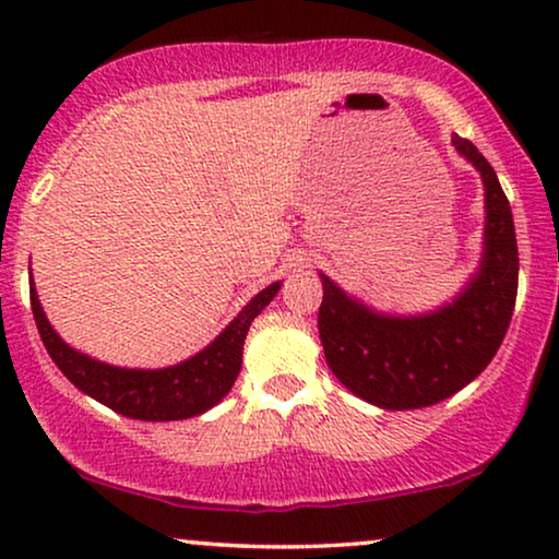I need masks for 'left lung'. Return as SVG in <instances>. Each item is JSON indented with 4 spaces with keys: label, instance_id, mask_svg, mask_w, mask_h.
I'll use <instances>...</instances> for the list:
<instances>
[{
    "label": "left lung",
    "instance_id": "obj_1",
    "mask_svg": "<svg viewBox=\"0 0 559 559\" xmlns=\"http://www.w3.org/2000/svg\"><path fill=\"white\" fill-rule=\"evenodd\" d=\"M486 188L484 257L463 293L425 316H384L323 280L318 331L325 361L348 392L381 409H419L471 384L509 331L519 285L514 218L499 178L476 144L453 134Z\"/></svg>",
    "mask_w": 559,
    "mask_h": 559
}]
</instances>
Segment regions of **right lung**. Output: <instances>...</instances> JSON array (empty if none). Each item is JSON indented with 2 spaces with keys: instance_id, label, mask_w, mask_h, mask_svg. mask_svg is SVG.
<instances>
[{
  "instance_id": "add662e5",
  "label": "right lung",
  "mask_w": 559,
  "mask_h": 559,
  "mask_svg": "<svg viewBox=\"0 0 559 559\" xmlns=\"http://www.w3.org/2000/svg\"><path fill=\"white\" fill-rule=\"evenodd\" d=\"M280 285L282 282H272L257 297H251L247 308L201 354L186 358L182 364L167 366V369H119V366L102 364L86 354H79L52 331L33 282H29V305H33V316L45 348L73 386L124 417L170 423V419L203 415L205 409H211L231 392L241 371L243 338H247L251 320L272 302V297L280 293Z\"/></svg>"
}]
</instances>
